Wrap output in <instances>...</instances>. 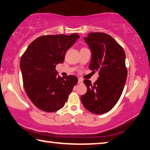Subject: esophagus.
Returning <instances> with one entry per match:
<instances>
[{"label": "esophagus", "mask_w": 150, "mask_h": 150, "mask_svg": "<svg viewBox=\"0 0 150 150\" xmlns=\"http://www.w3.org/2000/svg\"><path fill=\"white\" fill-rule=\"evenodd\" d=\"M78 83L83 84V80L82 79H79V80H78Z\"/></svg>", "instance_id": "34e87169"}]
</instances>
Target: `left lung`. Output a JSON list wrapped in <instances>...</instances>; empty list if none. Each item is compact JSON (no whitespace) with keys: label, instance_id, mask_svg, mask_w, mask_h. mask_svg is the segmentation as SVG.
<instances>
[{"label":"left lung","instance_id":"left-lung-1","mask_svg":"<svg viewBox=\"0 0 150 150\" xmlns=\"http://www.w3.org/2000/svg\"><path fill=\"white\" fill-rule=\"evenodd\" d=\"M84 41L91 51L89 68L98 71L99 77L93 84L88 79L83 81L87 91L81 101L90 112L103 114L115 105L122 96L127 75L125 54L117 41L105 33H91Z\"/></svg>","mask_w":150,"mask_h":150}]
</instances>
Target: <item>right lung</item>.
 I'll return each instance as SVG.
<instances>
[{
    "instance_id": "add662e5",
    "label": "right lung",
    "mask_w": 150,
    "mask_h": 150,
    "mask_svg": "<svg viewBox=\"0 0 150 150\" xmlns=\"http://www.w3.org/2000/svg\"><path fill=\"white\" fill-rule=\"evenodd\" d=\"M79 38L71 35H45L28 45L21 57L20 67L25 92L32 103L42 111L54 112L65 105L69 95L77 83L75 75L61 77L56 65Z\"/></svg>"
}]
</instances>
